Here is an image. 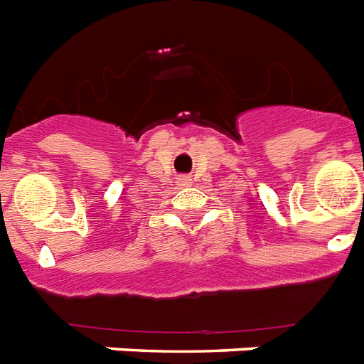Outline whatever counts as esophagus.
Here are the masks:
<instances>
[{"label":"esophagus","mask_w":364,"mask_h":364,"mask_svg":"<svg viewBox=\"0 0 364 364\" xmlns=\"http://www.w3.org/2000/svg\"><path fill=\"white\" fill-rule=\"evenodd\" d=\"M180 184L189 186V184H191V178H188V176H182V178H180Z\"/></svg>","instance_id":"34e87169"}]
</instances>
